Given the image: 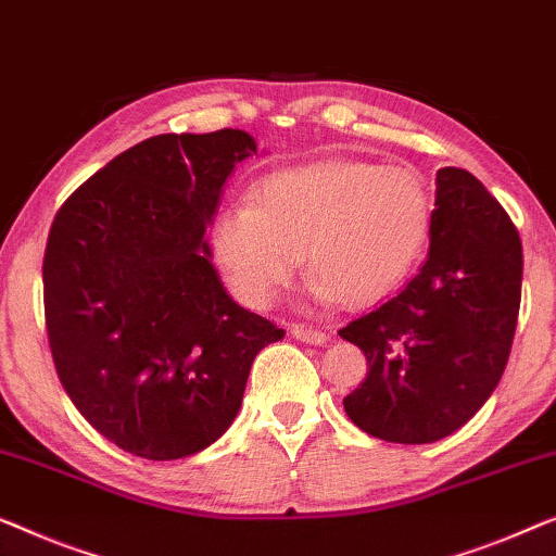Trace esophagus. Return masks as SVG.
<instances>
[{
  "label": "esophagus",
  "mask_w": 556,
  "mask_h": 556,
  "mask_svg": "<svg viewBox=\"0 0 556 556\" xmlns=\"http://www.w3.org/2000/svg\"><path fill=\"white\" fill-rule=\"evenodd\" d=\"M291 333L293 338L303 343H313V345H320L326 343V333L318 331V328H311V326H291Z\"/></svg>",
  "instance_id": "34e87169"
}]
</instances>
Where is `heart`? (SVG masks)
Returning <instances> with one entry per match:
<instances>
[{
    "label": "heart",
    "mask_w": 556,
    "mask_h": 556,
    "mask_svg": "<svg viewBox=\"0 0 556 556\" xmlns=\"http://www.w3.org/2000/svg\"><path fill=\"white\" fill-rule=\"evenodd\" d=\"M431 225V188L414 167L328 160L270 175L253 205L213 220L211 248L230 291L251 308L276 301L301 255L313 295L368 305L408 278Z\"/></svg>",
    "instance_id": "b5f03b06"
}]
</instances>
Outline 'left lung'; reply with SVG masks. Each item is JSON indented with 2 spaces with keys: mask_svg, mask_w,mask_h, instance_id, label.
<instances>
[{
  "mask_svg": "<svg viewBox=\"0 0 556 556\" xmlns=\"http://www.w3.org/2000/svg\"><path fill=\"white\" fill-rule=\"evenodd\" d=\"M429 261L401 293L351 320L368 376L343 399L358 429L393 444L454 433L492 396L521 301V240L471 173L441 167Z\"/></svg>",
  "mask_w": 556,
  "mask_h": 556,
  "instance_id": "obj_1",
  "label": "left lung"
}]
</instances>
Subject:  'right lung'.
Segmentation results:
<instances>
[{
  "label": "right lung",
  "mask_w": 556,
  "mask_h": 556,
  "mask_svg": "<svg viewBox=\"0 0 556 556\" xmlns=\"http://www.w3.org/2000/svg\"><path fill=\"white\" fill-rule=\"evenodd\" d=\"M243 130L155 135L79 185L54 215L42 280L58 376L123 452L170 462L236 418L258 351L283 338L225 291L205 240Z\"/></svg>",
  "instance_id": "obj_1"
}]
</instances>
